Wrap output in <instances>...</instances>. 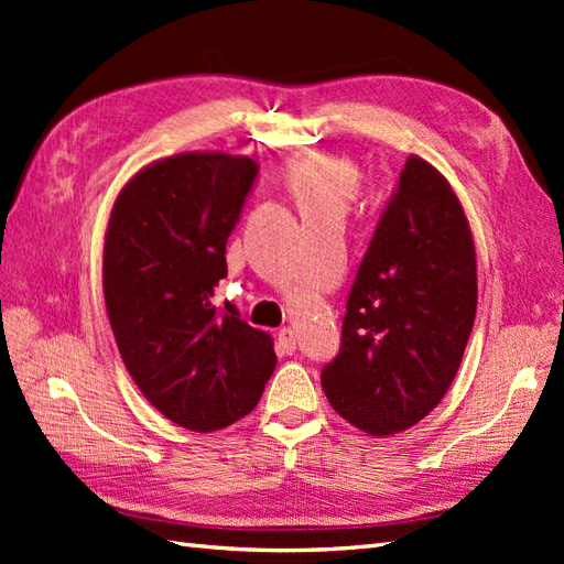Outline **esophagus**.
Segmentation results:
<instances>
[{
    "label": "esophagus",
    "mask_w": 564,
    "mask_h": 564,
    "mask_svg": "<svg viewBox=\"0 0 564 564\" xmlns=\"http://www.w3.org/2000/svg\"><path fill=\"white\" fill-rule=\"evenodd\" d=\"M276 350L281 352V355H293L295 352V334H293V328H281L279 334H276Z\"/></svg>",
    "instance_id": "1"
}]
</instances>
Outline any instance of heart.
I'll return each mask as SVG.
<instances>
[{"label": "heart", "mask_w": 564, "mask_h": 564, "mask_svg": "<svg viewBox=\"0 0 564 564\" xmlns=\"http://www.w3.org/2000/svg\"><path fill=\"white\" fill-rule=\"evenodd\" d=\"M281 181L295 197L302 216H343L359 193V171L350 159L322 150L297 152L283 159Z\"/></svg>", "instance_id": "b5f03b06"}]
</instances>
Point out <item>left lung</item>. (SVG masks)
I'll use <instances>...</instances> for the list:
<instances>
[{
  "instance_id": "1",
  "label": "left lung",
  "mask_w": 564,
  "mask_h": 564,
  "mask_svg": "<svg viewBox=\"0 0 564 564\" xmlns=\"http://www.w3.org/2000/svg\"><path fill=\"white\" fill-rule=\"evenodd\" d=\"M476 316V254L453 187L410 156L357 269L340 352L322 371L334 410L371 436L438 405Z\"/></svg>"
}]
</instances>
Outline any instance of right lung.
<instances>
[{"mask_svg": "<svg viewBox=\"0 0 564 564\" xmlns=\"http://www.w3.org/2000/svg\"><path fill=\"white\" fill-rule=\"evenodd\" d=\"M257 173L250 156H166L126 183L107 228L105 302L123 365L166 420L197 433L250 414L276 367L271 336L214 302Z\"/></svg>", "mask_w": 564, "mask_h": 564, "instance_id": "1", "label": "right lung"}]
</instances>
